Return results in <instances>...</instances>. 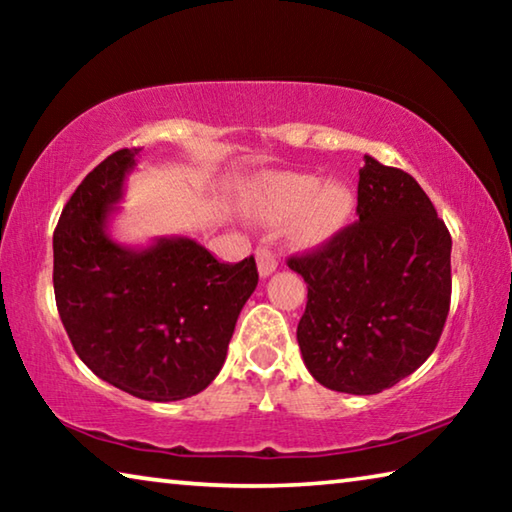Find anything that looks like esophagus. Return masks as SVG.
I'll return each instance as SVG.
<instances>
[{"label": "esophagus", "instance_id": "1", "mask_svg": "<svg viewBox=\"0 0 512 512\" xmlns=\"http://www.w3.org/2000/svg\"><path fill=\"white\" fill-rule=\"evenodd\" d=\"M257 266H259V275H262V277L275 273L277 257H275L271 248H259L257 250Z\"/></svg>", "mask_w": 512, "mask_h": 512}]
</instances>
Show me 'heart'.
<instances>
[{
  "mask_svg": "<svg viewBox=\"0 0 512 512\" xmlns=\"http://www.w3.org/2000/svg\"><path fill=\"white\" fill-rule=\"evenodd\" d=\"M253 210L266 223L293 219L291 237L300 246H316L332 239L354 212V192L343 180H327L316 173H273L259 180Z\"/></svg>",
  "mask_w": 512,
  "mask_h": 512,
  "instance_id": "heart-1",
  "label": "heart"
}]
</instances>
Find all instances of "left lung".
I'll list each match as a JSON object with an SVG mask.
<instances>
[{"label":"left lung","mask_w":512,"mask_h":512,"mask_svg":"<svg viewBox=\"0 0 512 512\" xmlns=\"http://www.w3.org/2000/svg\"><path fill=\"white\" fill-rule=\"evenodd\" d=\"M359 219L291 255L307 282L298 345L327 388L375 395L436 350L452 302V235L409 173L366 155Z\"/></svg>","instance_id":"left-lung-1"}]
</instances>
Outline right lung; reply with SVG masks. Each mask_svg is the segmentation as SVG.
I'll use <instances>...</instances> for the list:
<instances>
[{
	"mask_svg": "<svg viewBox=\"0 0 512 512\" xmlns=\"http://www.w3.org/2000/svg\"><path fill=\"white\" fill-rule=\"evenodd\" d=\"M140 149L97 164L54 230V293L76 354L94 375L140 400L176 402L212 384L241 307L255 291V257L221 262L192 239L121 248L103 225Z\"/></svg>",
	"mask_w": 512,
	"mask_h": 512,
	"instance_id": "obj_1",
	"label": "right lung"
}]
</instances>
